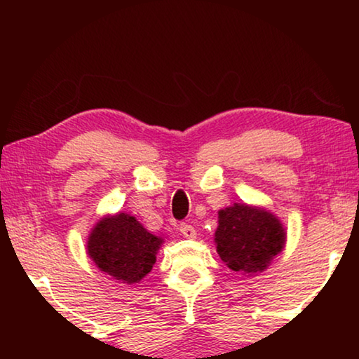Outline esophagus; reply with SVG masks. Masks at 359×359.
Listing matches in <instances>:
<instances>
[{"mask_svg": "<svg viewBox=\"0 0 359 359\" xmlns=\"http://www.w3.org/2000/svg\"><path fill=\"white\" fill-rule=\"evenodd\" d=\"M179 231L182 233V236H184V238H187V239H194V238H196V229H194L191 224L182 223L180 226H179Z\"/></svg>", "mask_w": 359, "mask_h": 359, "instance_id": "obj_1", "label": "esophagus"}]
</instances>
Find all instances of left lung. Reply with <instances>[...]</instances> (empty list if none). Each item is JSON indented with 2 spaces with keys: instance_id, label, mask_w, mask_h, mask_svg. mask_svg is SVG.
Segmentation results:
<instances>
[{
  "instance_id": "8db88e82",
  "label": "left lung",
  "mask_w": 359,
  "mask_h": 359,
  "mask_svg": "<svg viewBox=\"0 0 359 359\" xmlns=\"http://www.w3.org/2000/svg\"><path fill=\"white\" fill-rule=\"evenodd\" d=\"M217 252L231 271L257 274L285 245V229L271 212L234 204L218 212Z\"/></svg>"
}]
</instances>
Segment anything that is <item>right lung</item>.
I'll list each match as a JSON object with an SVG mask.
<instances>
[{"label": "right lung", "instance_id": "1", "mask_svg": "<svg viewBox=\"0 0 359 359\" xmlns=\"http://www.w3.org/2000/svg\"><path fill=\"white\" fill-rule=\"evenodd\" d=\"M163 239L150 234L135 217H106L88 238V255L102 272L123 283H136L151 271Z\"/></svg>", "mask_w": 359, "mask_h": 359}]
</instances>
